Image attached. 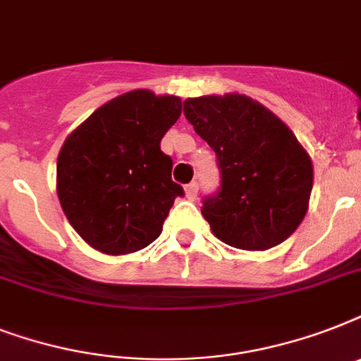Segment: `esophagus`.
Here are the masks:
<instances>
[{
    "instance_id": "34e87169",
    "label": "esophagus",
    "mask_w": 361,
    "mask_h": 361,
    "mask_svg": "<svg viewBox=\"0 0 361 361\" xmlns=\"http://www.w3.org/2000/svg\"><path fill=\"white\" fill-rule=\"evenodd\" d=\"M198 195V183L197 181H192V183H189V185L185 187V197L189 198V200H195Z\"/></svg>"
}]
</instances>
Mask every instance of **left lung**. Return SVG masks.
<instances>
[{
	"label": "left lung",
	"mask_w": 361,
	"mask_h": 361,
	"mask_svg": "<svg viewBox=\"0 0 361 361\" xmlns=\"http://www.w3.org/2000/svg\"><path fill=\"white\" fill-rule=\"evenodd\" d=\"M183 114L217 157L221 185L202 200L212 232L245 251L285 241L307 214L313 189V164L294 133L238 93L185 99Z\"/></svg>",
	"instance_id": "1"
}]
</instances>
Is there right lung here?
Wrapping results in <instances>:
<instances>
[{
    "instance_id": "right-lung-1",
    "label": "right lung",
    "mask_w": 361,
    "mask_h": 361,
    "mask_svg": "<svg viewBox=\"0 0 361 361\" xmlns=\"http://www.w3.org/2000/svg\"><path fill=\"white\" fill-rule=\"evenodd\" d=\"M181 101L135 90L97 109L67 136L58 157V197L82 240L106 255L140 251L163 231L183 187L161 152Z\"/></svg>"
}]
</instances>
